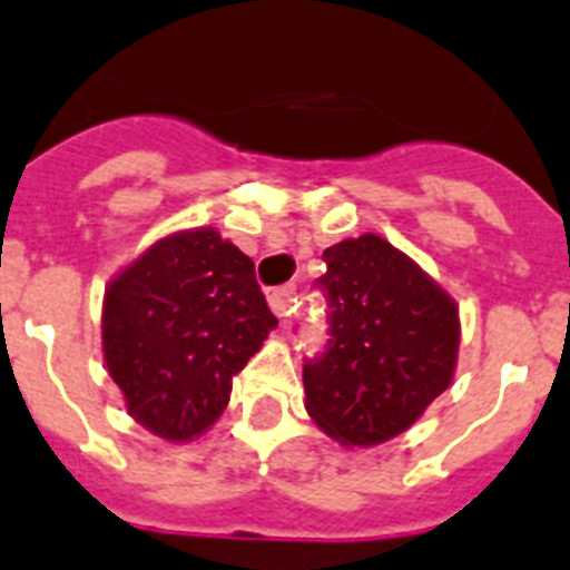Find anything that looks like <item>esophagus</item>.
<instances>
[{
	"mask_svg": "<svg viewBox=\"0 0 570 570\" xmlns=\"http://www.w3.org/2000/svg\"><path fill=\"white\" fill-rule=\"evenodd\" d=\"M292 295H295V286H275V289L267 295L269 309H273L278 317H286L292 312V301H295Z\"/></svg>",
	"mask_w": 570,
	"mask_h": 570,
	"instance_id": "esophagus-1",
	"label": "esophagus"
}]
</instances>
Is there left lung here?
<instances>
[{"label":"left lung","instance_id":"left-lung-1","mask_svg":"<svg viewBox=\"0 0 570 570\" xmlns=\"http://www.w3.org/2000/svg\"><path fill=\"white\" fill-rule=\"evenodd\" d=\"M328 343L303 365L306 411L345 446L405 433L453 382L459 309L416 261L365 233L323 249Z\"/></svg>","mask_w":570,"mask_h":570}]
</instances>
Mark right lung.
Returning <instances> with one entry per match:
<instances>
[{
    "label": "right lung",
    "mask_w": 570,
    "mask_h": 570,
    "mask_svg": "<svg viewBox=\"0 0 570 570\" xmlns=\"http://www.w3.org/2000/svg\"><path fill=\"white\" fill-rule=\"evenodd\" d=\"M275 326L253 261L199 227L159 238L111 281L104 360L142 428L190 441L222 416L233 376Z\"/></svg>",
    "instance_id": "right-lung-1"
}]
</instances>
